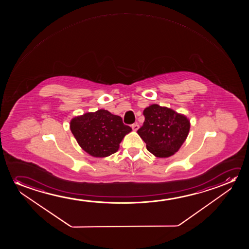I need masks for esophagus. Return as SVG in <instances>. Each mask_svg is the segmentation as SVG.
I'll return each instance as SVG.
<instances>
[{"mask_svg":"<svg viewBox=\"0 0 249 249\" xmlns=\"http://www.w3.org/2000/svg\"><path fill=\"white\" fill-rule=\"evenodd\" d=\"M132 128H133V131H137V130L140 128V126H139L138 123H134V124L132 125Z\"/></svg>","mask_w":249,"mask_h":249,"instance_id":"34e87169","label":"esophagus"}]
</instances>
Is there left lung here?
<instances>
[{
  "label": "left lung",
  "instance_id": "1",
  "mask_svg": "<svg viewBox=\"0 0 249 249\" xmlns=\"http://www.w3.org/2000/svg\"><path fill=\"white\" fill-rule=\"evenodd\" d=\"M144 122L138 130L155 157L166 158L180 149L191 127L190 120L174 109L154 104L143 109Z\"/></svg>",
  "mask_w": 249,
  "mask_h": 249
}]
</instances>
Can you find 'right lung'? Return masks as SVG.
Instances as JSON below:
<instances>
[{
	"mask_svg": "<svg viewBox=\"0 0 249 249\" xmlns=\"http://www.w3.org/2000/svg\"><path fill=\"white\" fill-rule=\"evenodd\" d=\"M70 127L82 150L94 157L116 153L123 138L132 131L124 125L121 116L102 109L75 116Z\"/></svg>",
	"mask_w": 249,
	"mask_h": 249,
	"instance_id": "obj_1",
	"label": "right lung"
}]
</instances>
